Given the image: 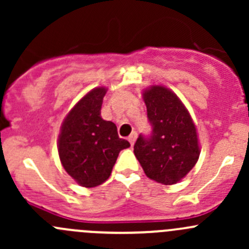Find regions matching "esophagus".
<instances>
[{
  "label": "esophagus",
  "instance_id": "1",
  "mask_svg": "<svg viewBox=\"0 0 249 249\" xmlns=\"http://www.w3.org/2000/svg\"><path fill=\"white\" fill-rule=\"evenodd\" d=\"M136 137H137V134H136V132H132V134L130 135V136H129V139H127V140H129L130 144H131V145H134L135 141H136Z\"/></svg>",
  "mask_w": 249,
  "mask_h": 249
}]
</instances>
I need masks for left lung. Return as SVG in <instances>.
Listing matches in <instances>:
<instances>
[{"label":"left lung","instance_id":"8db88e82","mask_svg":"<svg viewBox=\"0 0 249 249\" xmlns=\"http://www.w3.org/2000/svg\"><path fill=\"white\" fill-rule=\"evenodd\" d=\"M152 134L140 135L134 153L145 176L176 184L195 166L200 155L196 126L177 95L162 85L143 91Z\"/></svg>","mask_w":249,"mask_h":249}]
</instances>
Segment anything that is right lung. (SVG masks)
Here are the masks:
<instances>
[{"label": "right lung", "mask_w": 249, "mask_h": 249, "mask_svg": "<svg viewBox=\"0 0 249 249\" xmlns=\"http://www.w3.org/2000/svg\"><path fill=\"white\" fill-rule=\"evenodd\" d=\"M106 91L105 87L95 88L82 97L64 119L57 140L65 171L85 188L106 182L120 150L130 147L119 139L114 123L101 118Z\"/></svg>", "instance_id": "right-lung-1"}]
</instances>
